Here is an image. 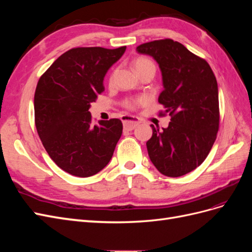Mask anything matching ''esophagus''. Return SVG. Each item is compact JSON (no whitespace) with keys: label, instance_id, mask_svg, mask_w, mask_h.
I'll list each match as a JSON object with an SVG mask.
<instances>
[{"label":"esophagus","instance_id":"34e87169","mask_svg":"<svg viewBox=\"0 0 252 252\" xmlns=\"http://www.w3.org/2000/svg\"><path fill=\"white\" fill-rule=\"evenodd\" d=\"M122 121H123V126L124 129L127 131L133 130V129L140 124V120L138 118L130 117V116H125L122 118Z\"/></svg>","mask_w":252,"mask_h":252}]
</instances>
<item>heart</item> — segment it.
Here are the masks:
<instances>
[{
    "label": "heart",
    "instance_id": "b5f03b06",
    "mask_svg": "<svg viewBox=\"0 0 252 252\" xmlns=\"http://www.w3.org/2000/svg\"><path fill=\"white\" fill-rule=\"evenodd\" d=\"M134 69L136 72L140 73L146 70H152L156 71V65L152 61L147 57H138L133 62ZM113 79V75L111 74L109 81L111 82ZM145 102V97H135V98H128L124 102V106L128 109H135L139 105L143 104Z\"/></svg>",
    "mask_w": 252,
    "mask_h": 252
}]
</instances>
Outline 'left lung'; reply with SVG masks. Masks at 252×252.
I'll use <instances>...</instances> for the list:
<instances>
[{"label": "left lung", "instance_id": "obj_1", "mask_svg": "<svg viewBox=\"0 0 252 252\" xmlns=\"http://www.w3.org/2000/svg\"><path fill=\"white\" fill-rule=\"evenodd\" d=\"M154 58L162 71L158 103L171 117L167 128L154 125L147 141L150 161L166 177L178 178L199 167L217 139L220 125L218 83L209 64L171 39L136 47Z\"/></svg>", "mask_w": 252, "mask_h": 252}]
</instances>
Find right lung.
<instances>
[{"mask_svg": "<svg viewBox=\"0 0 252 252\" xmlns=\"http://www.w3.org/2000/svg\"><path fill=\"white\" fill-rule=\"evenodd\" d=\"M116 49L78 47L59 57L37 82L34 122L47 154L75 177L96 174L109 163L123 124L119 119L93 126L90 104L104 91V77L123 56Z\"/></svg>", "mask_w": 252, "mask_h": 252, "instance_id": "add662e5", "label": "right lung"}]
</instances>
